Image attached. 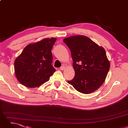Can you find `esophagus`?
<instances>
[{
  "label": "esophagus",
  "instance_id": "1",
  "mask_svg": "<svg viewBox=\"0 0 128 128\" xmlns=\"http://www.w3.org/2000/svg\"><path fill=\"white\" fill-rule=\"evenodd\" d=\"M64 69H65V66H61V67L60 68V69L61 70H64Z\"/></svg>",
  "mask_w": 128,
  "mask_h": 128
}]
</instances>
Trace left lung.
Returning <instances> with one entry per match:
<instances>
[{
	"instance_id": "left-lung-1",
	"label": "left lung",
	"mask_w": 128,
	"mask_h": 128,
	"mask_svg": "<svg viewBox=\"0 0 128 128\" xmlns=\"http://www.w3.org/2000/svg\"><path fill=\"white\" fill-rule=\"evenodd\" d=\"M63 41L71 51L75 71L74 78L68 84L84 94L99 89L110 67L104 49L83 35L72 36Z\"/></svg>"
}]
</instances>
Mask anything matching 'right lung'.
<instances>
[{"instance_id": "1", "label": "right lung", "mask_w": 128, "mask_h": 128, "mask_svg": "<svg viewBox=\"0 0 128 128\" xmlns=\"http://www.w3.org/2000/svg\"><path fill=\"white\" fill-rule=\"evenodd\" d=\"M57 38H44L26 47L16 59L14 73L20 83L36 88L48 81L56 69L52 64V49Z\"/></svg>"}]
</instances>
